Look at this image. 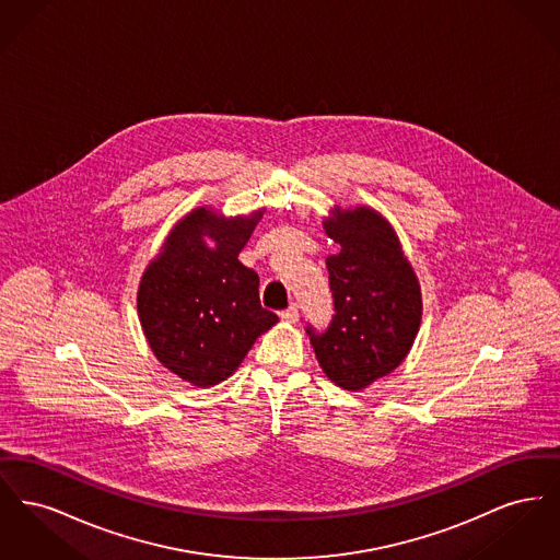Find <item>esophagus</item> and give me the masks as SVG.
<instances>
[{
    "mask_svg": "<svg viewBox=\"0 0 560 560\" xmlns=\"http://www.w3.org/2000/svg\"><path fill=\"white\" fill-rule=\"evenodd\" d=\"M298 317H300V313H298L295 304H290L285 311H281V319L285 320V323H295Z\"/></svg>",
    "mask_w": 560,
    "mask_h": 560,
    "instance_id": "1",
    "label": "esophagus"
}]
</instances>
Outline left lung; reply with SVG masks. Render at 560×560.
<instances>
[{"instance_id": "obj_1", "label": "left lung", "mask_w": 560, "mask_h": 560, "mask_svg": "<svg viewBox=\"0 0 560 560\" xmlns=\"http://www.w3.org/2000/svg\"><path fill=\"white\" fill-rule=\"evenodd\" d=\"M323 231L340 245L325 260L336 315L323 334H306L323 373L359 393L409 354L422 323V288L397 231L370 206H334Z\"/></svg>"}]
</instances>
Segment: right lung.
Instances as JSON below:
<instances>
[{"instance_id": "1", "label": "right lung", "mask_w": 560, "mask_h": 560, "mask_svg": "<svg viewBox=\"0 0 560 560\" xmlns=\"http://www.w3.org/2000/svg\"><path fill=\"white\" fill-rule=\"evenodd\" d=\"M265 212L190 210L140 277L136 306L149 347L165 370L197 388L231 377L279 320L260 304L258 275L240 262Z\"/></svg>"}]
</instances>
